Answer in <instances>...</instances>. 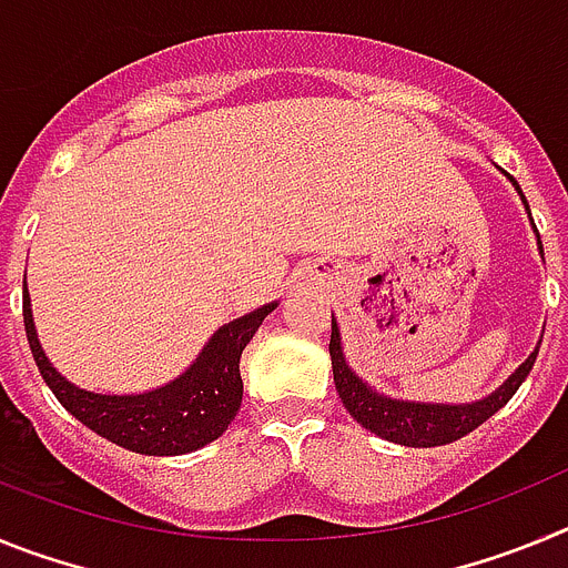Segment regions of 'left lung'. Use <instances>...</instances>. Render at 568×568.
<instances>
[{"label": "left lung", "mask_w": 568, "mask_h": 568, "mask_svg": "<svg viewBox=\"0 0 568 568\" xmlns=\"http://www.w3.org/2000/svg\"><path fill=\"white\" fill-rule=\"evenodd\" d=\"M515 182V179H511ZM526 204V199H524ZM529 210V204H526ZM531 215V213H529ZM538 230V227H535ZM544 253V244H540ZM329 358H333V378L335 389L341 395V404L346 406V413L353 415L364 429L375 433L378 438L393 440L400 446H444L453 440L464 438L471 429H478L484 420L498 413L500 406L518 393V386L524 384L526 375L531 373L538 349L515 369L509 381L500 389L489 395V398L478 400V404L466 406H446V404H409V400H393L384 395L373 393L353 369L346 366L344 353H341V335L333 321V335H329Z\"/></svg>", "instance_id": "left-lung-1"}]
</instances>
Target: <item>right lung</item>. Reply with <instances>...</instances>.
Listing matches in <instances>:
<instances>
[{
    "mask_svg": "<svg viewBox=\"0 0 568 568\" xmlns=\"http://www.w3.org/2000/svg\"><path fill=\"white\" fill-rule=\"evenodd\" d=\"M275 304L224 324L210 338L182 378L144 395H99L68 384L44 358L33 329L28 287L22 298L24 333L39 373L59 404L88 429L139 455H184L215 440L239 415L241 384L239 361L244 346Z\"/></svg>",
    "mask_w": 568,
    "mask_h": 568,
    "instance_id": "obj_1",
    "label": "right lung"
}]
</instances>
